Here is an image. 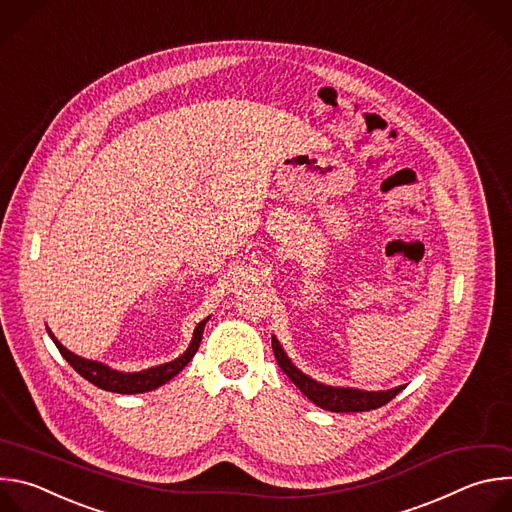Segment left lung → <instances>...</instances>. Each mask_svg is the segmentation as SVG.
Listing matches in <instances>:
<instances>
[{
    "label": "left lung",
    "instance_id": "1",
    "mask_svg": "<svg viewBox=\"0 0 512 512\" xmlns=\"http://www.w3.org/2000/svg\"><path fill=\"white\" fill-rule=\"evenodd\" d=\"M271 346H273V354L277 358V364L281 367V371L291 379L314 405L326 409V411H334V413H356V411H371L377 407H383L385 403H389L397 393H401L405 387H395L389 391H358V389H342V387H328V385H320L314 379L306 377L302 371H298L291 360L285 356V352L281 350L277 338H271Z\"/></svg>",
    "mask_w": 512,
    "mask_h": 512
}]
</instances>
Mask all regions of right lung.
Returning <instances> with one entry per match:
<instances>
[{"instance_id": "right-lung-1", "label": "right lung", "mask_w": 512, "mask_h": 512, "mask_svg": "<svg viewBox=\"0 0 512 512\" xmlns=\"http://www.w3.org/2000/svg\"><path fill=\"white\" fill-rule=\"evenodd\" d=\"M208 322L202 320L196 330H194V338L188 346V350L172 360V362H166V364H160V367H154V369H148V371H141V373H119V371H111L109 367H105V364L101 362H95V360H85L77 354H72L70 350H66L56 338L54 334L48 330L50 338L54 340L56 348L60 350V354L66 358V362L70 364L72 369H75L81 377H85L89 383L97 385L99 389L103 391H111V393H121V395H133V393H145V391H152L164 383H168L172 377H176L186 364L192 360V356L196 354L198 346H200V340H202V332H204V324Z\"/></svg>"}]
</instances>
